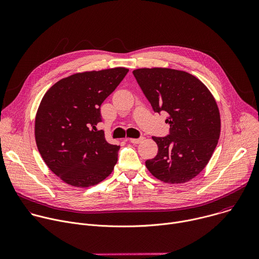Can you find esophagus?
<instances>
[{"mask_svg":"<svg viewBox=\"0 0 259 259\" xmlns=\"http://www.w3.org/2000/svg\"><path fill=\"white\" fill-rule=\"evenodd\" d=\"M142 137H139V138H127L128 141H130L131 143H139L142 141Z\"/></svg>","mask_w":259,"mask_h":259,"instance_id":"34e87169","label":"esophagus"}]
</instances>
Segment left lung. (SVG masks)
<instances>
[{
	"instance_id": "obj_1",
	"label": "left lung",
	"mask_w": 259,
	"mask_h": 259,
	"mask_svg": "<svg viewBox=\"0 0 259 259\" xmlns=\"http://www.w3.org/2000/svg\"><path fill=\"white\" fill-rule=\"evenodd\" d=\"M133 75L154 112L167 114L169 134L153 139L158 154L145 166L158 179L183 183L208 164L220 134V116L208 88L191 73L171 68H138Z\"/></svg>"
}]
</instances>
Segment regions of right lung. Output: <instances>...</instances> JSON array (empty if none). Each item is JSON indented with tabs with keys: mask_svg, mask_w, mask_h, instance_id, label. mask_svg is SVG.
I'll return each mask as SVG.
<instances>
[{
	"mask_svg": "<svg viewBox=\"0 0 259 259\" xmlns=\"http://www.w3.org/2000/svg\"><path fill=\"white\" fill-rule=\"evenodd\" d=\"M128 71L116 67L76 73L44 95L35 117L36 146L50 170L67 184L95 186L114 170L120 145L108 143L96 126L102 122V102Z\"/></svg>",
	"mask_w": 259,
	"mask_h": 259,
	"instance_id": "add662e5",
	"label": "right lung"
}]
</instances>
